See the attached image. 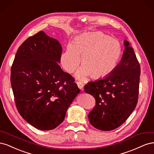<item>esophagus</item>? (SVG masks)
Here are the masks:
<instances>
[{
  "label": "esophagus",
  "instance_id": "esophagus-1",
  "mask_svg": "<svg viewBox=\"0 0 154 154\" xmlns=\"http://www.w3.org/2000/svg\"><path fill=\"white\" fill-rule=\"evenodd\" d=\"M76 83H77V85L79 87V88H80V89H81V90H83V83L82 82H78Z\"/></svg>",
  "mask_w": 154,
  "mask_h": 154
}]
</instances>
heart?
I'll list each match as a JSON object with an SVG mask.
<instances>
[{"label": "heart", "mask_w": 154, "mask_h": 154, "mask_svg": "<svg viewBox=\"0 0 154 154\" xmlns=\"http://www.w3.org/2000/svg\"><path fill=\"white\" fill-rule=\"evenodd\" d=\"M119 42L101 32L78 36L61 56V63L69 73L75 71L80 63L82 67L76 76L83 80L88 75L92 78L109 76L117 67L122 56Z\"/></svg>", "instance_id": "1"}]
</instances>
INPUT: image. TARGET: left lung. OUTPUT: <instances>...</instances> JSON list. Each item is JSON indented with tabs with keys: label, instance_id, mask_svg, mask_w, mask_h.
Masks as SVG:
<instances>
[{
	"label": "left lung",
	"instance_id": "left-lung-1",
	"mask_svg": "<svg viewBox=\"0 0 154 154\" xmlns=\"http://www.w3.org/2000/svg\"><path fill=\"white\" fill-rule=\"evenodd\" d=\"M125 51L117 67L109 76L88 82L84 91L96 100L88 114L94 128L109 131L122 125L135 109L138 100L141 69L134 49L124 40Z\"/></svg>",
	"mask_w": 154,
	"mask_h": 154
}]
</instances>
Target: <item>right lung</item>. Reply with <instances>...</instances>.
Returning a JSON list of instances; mask_svg holds the SVG:
<instances>
[{"mask_svg":"<svg viewBox=\"0 0 154 154\" xmlns=\"http://www.w3.org/2000/svg\"><path fill=\"white\" fill-rule=\"evenodd\" d=\"M62 48L43 31L18 49L11 70V85L18 112L42 130L57 127L80 92L74 79L58 65Z\"/></svg>","mask_w":154,"mask_h":154,"instance_id":"1","label":"right lung"}]
</instances>
